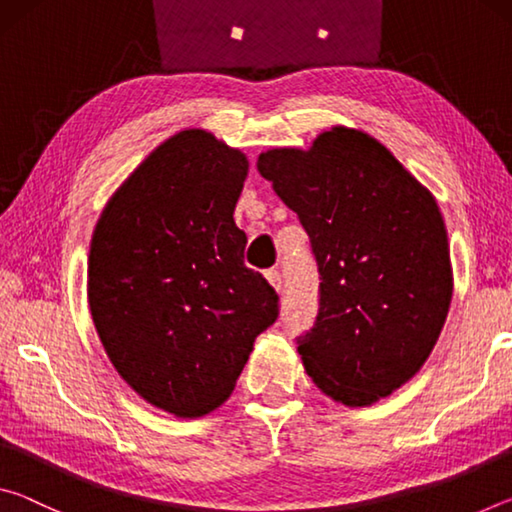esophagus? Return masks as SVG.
Segmentation results:
<instances>
[{"mask_svg": "<svg viewBox=\"0 0 512 512\" xmlns=\"http://www.w3.org/2000/svg\"><path fill=\"white\" fill-rule=\"evenodd\" d=\"M266 280H268V284H271V287L277 293L282 291V275H280V271H266Z\"/></svg>", "mask_w": 512, "mask_h": 512, "instance_id": "1", "label": "esophagus"}]
</instances>
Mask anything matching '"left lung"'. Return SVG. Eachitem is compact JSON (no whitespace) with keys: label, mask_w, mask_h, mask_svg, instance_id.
<instances>
[{"label":"left lung","mask_w":512,"mask_h":512,"mask_svg":"<svg viewBox=\"0 0 512 512\" xmlns=\"http://www.w3.org/2000/svg\"><path fill=\"white\" fill-rule=\"evenodd\" d=\"M257 171L307 230L320 273L302 366L334 402L370 406L404 386L436 345L454 293L443 214L395 155L332 126L309 149L259 153Z\"/></svg>","instance_id":"obj_1"}]
</instances>
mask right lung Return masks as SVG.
Returning <instances> with one entry per match:
<instances>
[{"label": "right lung", "mask_w": 512, "mask_h": 512, "mask_svg": "<svg viewBox=\"0 0 512 512\" xmlns=\"http://www.w3.org/2000/svg\"><path fill=\"white\" fill-rule=\"evenodd\" d=\"M246 176L244 151L185 128L117 187L92 232L88 302L103 350L144 402L176 418L219 409L277 318L232 219Z\"/></svg>", "instance_id": "add662e5"}]
</instances>
